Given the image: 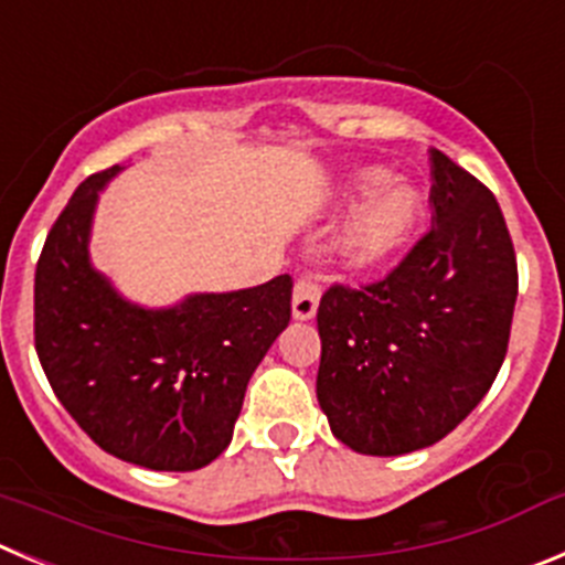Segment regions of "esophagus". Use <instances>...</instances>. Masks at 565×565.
<instances>
[{
	"label": "esophagus",
	"mask_w": 565,
	"mask_h": 565,
	"mask_svg": "<svg viewBox=\"0 0 565 565\" xmlns=\"http://www.w3.org/2000/svg\"><path fill=\"white\" fill-rule=\"evenodd\" d=\"M320 303V284L312 276L298 278L292 289V318L295 320H312L318 315Z\"/></svg>",
	"instance_id": "34e87169"
}]
</instances>
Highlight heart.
Masks as SVG:
<instances>
[{
    "instance_id": "1",
    "label": "heart",
    "mask_w": 565,
    "mask_h": 565,
    "mask_svg": "<svg viewBox=\"0 0 565 565\" xmlns=\"http://www.w3.org/2000/svg\"><path fill=\"white\" fill-rule=\"evenodd\" d=\"M342 194L356 205L334 242L348 270H373L390 262L413 242L426 214L424 194L409 183H393V172L379 163L348 172Z\"/></svg>"
}]
</instances>
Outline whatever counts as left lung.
<instances>
[{"mask_svg": "<svg viewBox=\"0 0 565 565\" xmlns=\"http://www.w3.org/2000/svg\"><path fill=\"white\" fill-rule=\"evenodd\" d=\"M431 231L362 289L334 284L318 309V402L348 449L409 455L484 398L513 323L519 270L488 186L429 150Z\"/></svg>", "mask_w": 565, "mask_h": 565, "instance_id": "8db88e82", "label": "left lung"}]
</instances>
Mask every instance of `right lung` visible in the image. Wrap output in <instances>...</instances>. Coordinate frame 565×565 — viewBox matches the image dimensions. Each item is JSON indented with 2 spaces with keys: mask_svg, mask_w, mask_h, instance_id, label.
Masks as SVG:
<instances>
[{
  "mask_svg": "<svg viewBox=\"0 0 565 565\" xmlns=\"http://www.w3.org/2000/svg\"><path fill=\"white\" fill-rule=\"evenodd\" d=\"M116 172L86 178L46 236L35 351L99 449L150 471H198L228 449L247 382L289 323L292 278L139 307L88 256L94 209Z\"/></svg>",
  "mask_w": 565,
  "mask_h": 565,
  "instance_id": "add662e5",
  "label": "right lung"
}]
</instances>
